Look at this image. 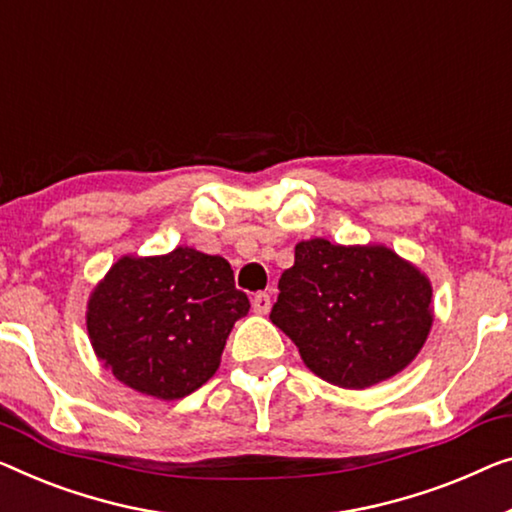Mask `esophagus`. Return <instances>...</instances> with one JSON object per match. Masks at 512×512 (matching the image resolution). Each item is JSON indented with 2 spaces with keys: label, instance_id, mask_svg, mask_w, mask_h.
I'll return each instance as SVG.
<instances>
[{
  "label": "esophagus",
  "instance_id": "esophagus-1",
  "mask_svg": "<svg viewBox=\"0 0 512 512\" xmlns=\"http://www.w3.org/2000/svg\"><path fill=\"white\" fill-rule=\"evenodd\" d=\"M253 310L257 315H266V312L271 310V294L266 292H259L253 296Z\"/></svg>",
  "mask_w": 512,
  "mask_h": 512
}]
</instances>
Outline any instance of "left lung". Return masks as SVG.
Masks as SVG:
<instances>
[{"label": "left lung", "instance_id": "1", "mask_svg": "<svg viewBox=\"0 0 512 512\" xmlns=\"http://www.w3.org/2000/svg\"><path fill=\"white\" fill-rule=\"evenodd\" d=\"M278 289L271 322L299 347L305 368L352 391L407 368L434 322L430 278L381 243L299 241Z\"/></svg>", "mask_w": 512, "mask_h": 512}]
</instances>
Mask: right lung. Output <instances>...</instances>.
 <instances>
[{
	"label": "right lung",
	"mask_w": 512,
	"mask_h": 512,
	"mask_svg": "<svg viewBox=\"0 0 512 512\" xmlns=\"http://www.w3.org/2000/svg\"><path fill=\"white\" fill-rule=\"evenodd\" d=\"M248 310L227 259L177 246L119 257L91 289L87 333L114 379L170 402L216 375L232 326Z\"/></svg>",
	"instance_id": "right-lung-1"
}]
</instances>
